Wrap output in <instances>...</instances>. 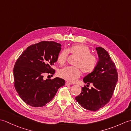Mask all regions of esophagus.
I'll use <instances>...</instances> for the list:
<instances>
[{"instance_id": "obj_1", "label": "esophagus", "mask_w": 131, "mask_h": 131, "mask_svg": "<svg viewBox=\"0 0 131 131\" xmlns=\"http://www.w3.org/2000/svg\"><path fill=\"white\" fill-rule=\"evenodd\" d=\"M72 84V83H71L70 82H67L65 83V85H70Z\"/></svg>"}]
</instances>
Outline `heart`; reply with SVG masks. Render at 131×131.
<instances>
[{"instance_id":"1","label":"heart","mask_w":131,"mask_h":131,"mask_svg":"<svg viewBox=\"0 0 131 131\" xmlns=\"http://www.w3.org/2000/svg\"><path fill=\"white\" fill-rule=\"evenodd\" d=\"M69 53L78 56L74 63L76 66H67L60 69L58 75L69 82L75 81L80 77L81 69L83 73H91L96 68L97 59L96 56L91 53L90 49L83 44L71 46L68 49H63L58 53L57 57V62L61 65L65 64L67 61Z\"/></svg>"}]
</instances>
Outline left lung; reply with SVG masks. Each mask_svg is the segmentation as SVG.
Wrapping results in <instances>:
<instances>
[{
    "mask_svg": "<svg viewBox=\"0 0 131 131\" xmlns=\"http://www.w3.org/2000/svg\"><path fill=\"white\" fill-rule=\"evenodd\" d=\"M99 59L96 68L83 79L87 87L92 84L91 90L84 87L82 92L75 99L82 106L88 110L96 112L110 101L116 83L118 73L114 62L108 52L102 47H96Z\"/></svg>",
    "mask_w": 131,
    "mask_h": 131,
    "instance_id": "obj_1",
    "label": "left lung"
}]
</instances>
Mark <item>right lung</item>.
Listing matches in <instances>:
<instances>
[{
  "label": "right lung",
  "instance_id": "1",
  "mask_svg": "<svg viewBox=\"0 0 131 131\" xmlns=\"http://www.w3.org/2000/svg\"><path fill=\"white\" fill-rule=\"evenodd\" d=\"M61 45L42 41L27 47L17 60L13 68L15 88L21 99L32 107H42L53 99L65 81L56 77L44 80V74L53 75Z\"/></svg>",
  "mask_w": 131,
  "mask_h": 131
}]
</instances>
